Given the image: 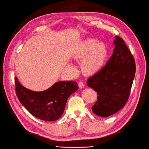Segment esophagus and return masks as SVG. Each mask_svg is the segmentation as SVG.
<instances>
[{
  "label": "esophagus",
  "mask_w": 149,
  "mask_h": 149,
  "mask_svg": "<svg viewBox=\"0 0 149 149\" xmlns=\"http://www.w3.org/2000/svg\"><path fill=\"white\" fill-rule=\"evenodd\" d=\"M79 86L80 88H83V87H85L84 83L82 82V81H80V82L79 83Z\"/></svg>",
  "instance_id": "34e87169"
}]
</instances>
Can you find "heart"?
I'll list each match as a JSON object with an SVG mask.
<instances>
[{"label":"heart","mask_w":149,"mask_h":149,"mask_svg":"<svg viewBox=\"0 0 149 149\" xmlns=\"http://www.w3.org/2000/svg\"><path fill=\"white\" fill-rule=\"evenodd\" d=\"M109 52L106 42L89 38L80 42L72 57L76 61L81 62V70L85 74L93 75L103 68Z\"/></svg>","instance_id":"b5f03b06"}]
</instances>
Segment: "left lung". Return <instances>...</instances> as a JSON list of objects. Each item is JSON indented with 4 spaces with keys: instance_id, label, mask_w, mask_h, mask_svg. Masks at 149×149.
<instances>
[{
    "instance_id": "1",
    "label": "left lung",
    "mask_w": 149,
    "mask_h": 149,
    "mask_svg": "<svg viewBox=\"0 0 149 149\" xmlns=\"http://www.w3.org/2000/svg\"><path fill=\"white\" fill-rule=\"evenodd\" d=\"M114 45L106 66L87 81V86L97 93L93 113L102 117L113 115L125 105L136 73L135 60L123 38L116 36Z\"/></svg>"
}]
</instances>
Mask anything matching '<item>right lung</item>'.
<instances>
[{"label":"right lung","mask_w":149,"mask_h":149,"mask_svg":"<svg viewBox=\"0 0 149 149\" xmlns=\"http://www.w3.org/2000/svg\"><path fill=\"white\" fill-rule=\"evenodd\" d=\"M15 93L22 105L38 119L47 121L58 120L64 113L68 97L79 89L73 81H58L42 91L24 87L15 77Z\"/></svg>","instance_id":"right-lung-1"}]
</instances>
